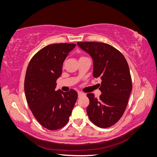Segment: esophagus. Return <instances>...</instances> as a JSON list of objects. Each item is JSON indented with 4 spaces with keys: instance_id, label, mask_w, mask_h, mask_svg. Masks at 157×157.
<instances>
[{
    "instance_id": "esophagus-1",
    "label": "esophagus",
    "mask_w": 157,
    "mask_h": 157,
    "mask_svg": "<svg viewBox=\"0 0 157 157\" xmlns=\"http://www.w3.org/2000/svg\"><path fill=\"white\" fill-rule=\"evenodd\" d=\"M78 97H80V96H85V94L78 91Z\"/></svg>"
}]
</instances>
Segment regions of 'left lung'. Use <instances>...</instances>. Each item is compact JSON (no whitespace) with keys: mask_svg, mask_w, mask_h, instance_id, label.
<instances>
[{"mask_svg":"<svg viewBox=\"0 0 157 157\" xmlns=\"http://www.w3.org/2000/svg\"><path fill=\"white\" fill-rule=\"evenodd\" d=\"M77 45L93 59V76L100 77L99 98L87 94L86 111L95 125L106 128L117 123L124 114L132 89V78L126 58L115 47L104 42H78Z\"/></svg>","mask_w":157,"mask_h":157,"instance_id":"obj_1","label":"left lung"}]
</instances>
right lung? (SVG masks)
Instances as JSON below:
<instances>
[{"label":"right lung","instance_id":"obj_1","mask_svg":"<svg viewBox=\"0 0 157 157\" xmlns=\"http://www.w3.org/2000/svg\"><path fill=\"white\" fill-rule=\"evenodd\" d=\"M75 46L49 44L36 52L27 66L24 81L27 104L37 121L50 130L65 126L78 97L73 89L66 92L55 90L63 61Z\"/></svg>","mask_w":157,"mask_h":157}]
</instances>
